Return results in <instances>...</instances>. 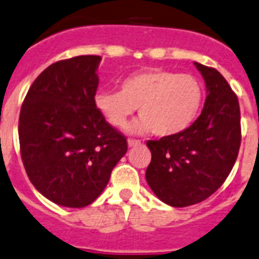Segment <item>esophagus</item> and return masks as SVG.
<instances>
[{"label": "esophagus", "mask_w": 259, "mask_h": 259, "mask_svg": "<svg viewBox=\"0 0 259 259\" xmlns=\"http://www.w3.org/2000/svg\"><path fill=\"white\" fill-rule=\"evenodd\" d=\"M140 140L135 139H128V147H135V146H139Z\"/></svg>", "instance_id": "1"}]
</instances>
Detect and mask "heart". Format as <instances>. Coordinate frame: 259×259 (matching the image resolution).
Segmentation results:
<instances>
[{
  "mask_svg": "<svg viewBox=\"0 0 259 259\" xmlns=\"http://www.w3.org/2000/svg\"><path fill=\"white\" fill-rule=\"evenodd\" d=\"M204 89L192 74L150 69L124 78L120 92L104 90L96 94L94 105L100 115L116 128H124L139 107L142 116L132 124L136 134L154 131L170 138L186 131L201 111Z\"/></svg>",
  "mask_w": 259,
  "mask_h": 259,
  "instance_id": "heart-1",
  "label": "heart"
}]
</instances>
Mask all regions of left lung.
<instances>
[{"mask_svg":"<svg viewBox=\"0 0 259 259\" xmlns=\"http://www.w3.org/2000/svg\"><path fill=\"white\" fill-rule=\"evenodd\" d=\"M204 78L201 115L180 135L148 140V186L161 201L182 208L204 201L219 189L235 163L240 146L238 97L224 77L194 62Z\"/></svg>","mask_w":259,"mask_h":259,"instance_id":"left-lung-1","label":"left lung"}]
</instances>
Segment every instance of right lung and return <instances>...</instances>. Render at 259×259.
<instances>
[{
	"label": "right lung",
	"mask_w": 259,
	"mask_h": 259,
	"mask_svg": "<svg viewBox=\"0 0 259 259\" xmlns=\"http://www.w3.org/2000/svg\"><path fill=\"white\" fill-rule=\"evenodd\" d=\"M101 57L53 63L28 90L19 120L20 151L29 181L50 201L92 204L105 189L127 140L94 105Z\"/></svg>",
	"instance_id": "1"
}]
</instances>
